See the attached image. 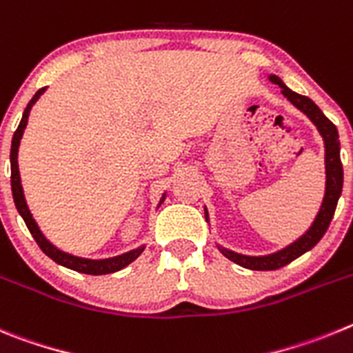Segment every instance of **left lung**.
Returning a JSON list of instances; mask_svg holds the SVG:
<instances>
[{
    "instance_id": "1",
    "label": "left lung",
    "mask_w": 353,
    "mask_h": 353,
    "mask_svg": "<svg viewBox=\"0 0 353 353\" xmlns=\"http://www.w3.org/2000/svg\"><path fill=\"white\" fill-rule=\"evenodd\" d=\"M268 79L272 84H278L281 88V94L290 101L295 109H299L319 130L320 137L323 141V151H325V192H323L319 212L313 218L310 227L306 228V232L295 241H292L290 244L278 250V252L268 253V255H244V253L232 252V250L221 246V244H216L221 255H225L232 262H236L241 268L253 269V271H274V269L283 268V265L290 263L292 260L299 259L303 253L310 252L311 248L322 239L323 234L329 228L343 190V165L341 158H339V135L336 126L323 116V112L319 109L315 101L292 91L278 75H269ZM204 211L205 221L209 223L208 208H204Z\"/></svg>"
}]
</instances>
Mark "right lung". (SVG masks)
Here are the masks:
<instances>
[{
    "label": "right lung",
    "instance_id": "right-lung-1",
    "mask_svg": "<svg viewBox=\"0 0 353 353\" xmlns=\"http://www.w3.org/2000/svg\"><path fill=\"white\" fill-rule=\"evenodd\" d=\"M47 88H42V90H38L34 93V97L31 98V101L28 103V107L24 109L22 112V119L19 123L17 130H15L14 137H12V148H10V170H12V177H10V183H12V195H14V202H15V208H17L19 214L22 216V220L26 223V227L30 228L31 236L34 237V241L38 243L40 250L46 253L49 259H52L54 262L63 265L66 269H72V271H77L82 272V274H93V276H100V274H110V272H117L125 269L126 265L133 262L135 259L141 256V253L145 250V244H141V246L133 248L130 252L121 253V255H116V256H109V259H85V256H77V255H72L68 252H63L59 250L56 244L50 243L49 239L46 237L40 227H38L37 220L33 218L31 214L30 208H28V202H26V196H24V190H22V183H21V172H19V145H21V139L24 135V130L28 126V117H30L31 109L33 105L38 101V98L42 97L46 93ZM165 196H167V192H163L161 195L160 202H158L157 208H160L163 204Z\"/></svg>",
    "mask_w": 353,
    "mask_h": 353
}]
</instances>
